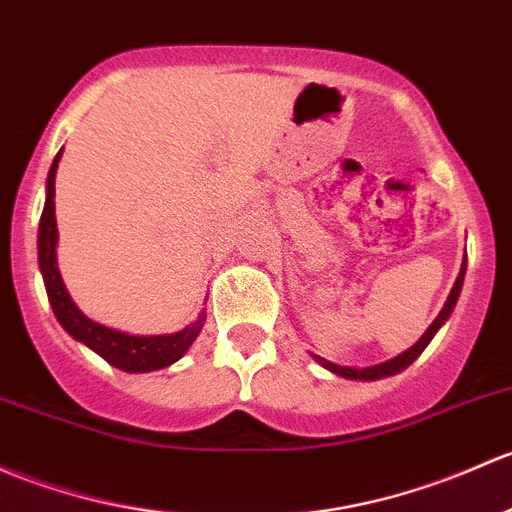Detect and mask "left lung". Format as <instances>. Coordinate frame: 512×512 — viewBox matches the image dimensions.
Masks as SVG:
<instances>
[{"label":"left lung","mask_w":512,"mask_h":512,"mask_svg":"<svg viewBox=\"0 0 512 512\" xmlns=\"http://www.w3.org/2000/svg\"><path fill=\"white\" fill-rule=\"evenodd\" d=\"M464 274H466V257H464V262H461V272H459V277H456L454 287H451V292H449V299H446L444 309L439 311V316H437V319H434L432 324H429L427 331L422 333V338H419V341L414 343V346L407 348L405 353L395 355V358L385 360V363H378V365H368V368H351V365H338V363H331V360L321 358V355H316V353H311V358H314L316 363L321 365V368L331 370L333 375H341V378H348V380H363V383H370V380H380V378H390V375H397V373H402V370H405L407 365H412L414 360H417L419 355H422L424 348L429 346V341H432V338L437 336V331H439V328L444 326L446 321H449L451 311H454L456 301H459L461 287H464Z\"/></svg>","instance_id":"obj_1"}]
</instances>
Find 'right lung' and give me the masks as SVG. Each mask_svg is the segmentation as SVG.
<instances>
[{
	"label": "right lung",
	"instance_id": "1",
	"mask_svg": "<svg viewBox=\"0 0 512 512\" xmlns=\"http://www.w3.org/2000/svg\"><path fill=\"white\" fill-rule=\"evenodd\" d=\"M61 154L63 149L56 154L51 169H48L46 203H43V213L39 220V267L58 324L63 326L68 336H73L75 341L88 346L90 351H95L100 358H105L107 363L125 370V373H152V370L169 368L198 338L203 324H206V309L198 314L193 324L181 328V331L159 333V336H134V333L117 331V328L98 324V321H93L78 309V304H75L71 294H68L66 284H63L56 260L58 228L53 198H56V171Z\"/></svg>",
	"mask_w": 512,
	"mask_h": 512
}]
</instances>
